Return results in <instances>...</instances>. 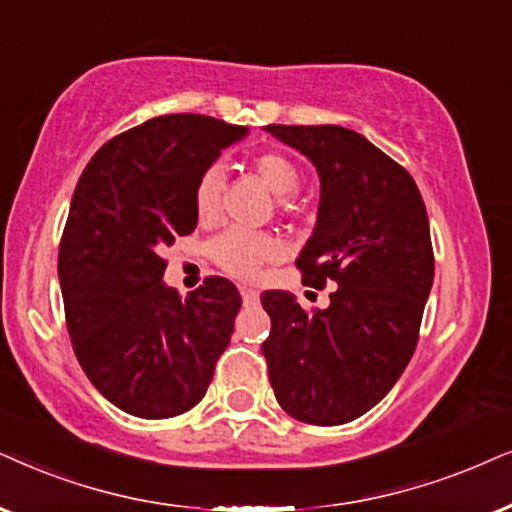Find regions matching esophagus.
<instances>
[{"label": "esophagus", "instance_id": "34e87169", "mask_svg": "<svg viewBox=\"0 0 512 512\" xmlns=\"http://www.w3.org/2000/svg\"><path fill=\"white\" fill-rule=\"evenodd\" d=\"M241 295H243V304H257V302H260V295H257L252 288H241Z\"/></svg>", "mask_w": 512, "mask_h": 512}]
</instances>
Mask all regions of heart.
I'll return each mask as SVG.
<instances>
[{"label":"heart","mask_w":512,"mask_h":512,"mask_svg":"<svg viewBox=\"0 0 512 512\" xmlns=\"http://www.w3.org/2000/svg\"><path fill=\"white\" fill-rule=\"evenodd\" d=\"M252 172L260 177L267 189L278 196V205L288 208V196L300 189V167H297L288 155L278 151L260 153L252 160ZM219 193H222V170L208 167L200 174L193 189V210H196L198 222L208 224L219 212ZM281 255V245L274 236L260 234V231L245 229H226L224 234L212 238L210 257L222 267L226 274L252 281L264 264L274 262Z\"/></svg>","instance_id":"b5f03b06"}]
</instances>
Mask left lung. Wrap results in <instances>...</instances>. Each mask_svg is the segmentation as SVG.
<instances>
[{
    "mask_svg": "<svg viewBox=\"0 0 512 512\" xmlns=\"http://www.w3.org/2000/svg\"><path fill=\"white\" fill-rule=\"evenodd\" d=\"M316 165L321 203L295 267L307 286L333 281L328 309L267 290L262 342L281 409L309 425H342L373 409L413 357L435 276L416 181L354 129L269 125Z\"/></svg>",
    "mask_w": 512,
    "mask_h": 512,
    "instance_id": "8db88e82",
    "label": "left lung"
}]
</instances>
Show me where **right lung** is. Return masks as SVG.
<instances>
[{"instance_id":"add662e5","label":"right lung","mask_w":512,"mask_h":512,"mask_svg":"<svg viewBox=\"0 0 512 512\" xmlns=\"http://www.w3.org/2000/svg\"><path fill=\"white\" fill-rule=\"evenodd\" d=\"M248 129L208 115H158L106 141L77 181L58 245L70 342L111 404L158 420L205 397L241 309L236 286L208 276L181 300L160 252L189 236L196 181Z\"/></svg>"}]
</instances>
